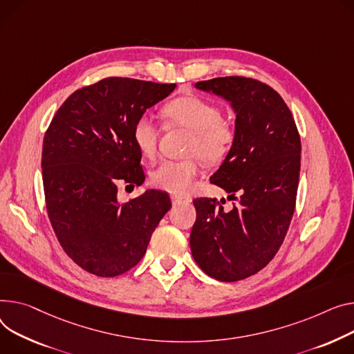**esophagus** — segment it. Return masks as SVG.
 Returning <instances> with one entry per match:
<instances>
[{
    "mask_svg": "<svg viewBox=\"0 0 354 354\" xmlns=\"http://www.w3.org/2000/svg\"><path fill=\"white\" fill-rule=\"evenodd\" d=\"M171 199H172V203H174L175 206H176V205H187V203H191V199H189V198H185V196L172 195Z\"/></svg>",
    "mask_w": 354,
    "mask_h": 354,
    "instance_id": "obj_1",
    "label": "esophagus"
}]
</instances>
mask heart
I'll return each mask as SVG.
<instances>
[{"instance_id": "b5f03b06", "label": "heart", "mask_w": 354, "mask_h": 354, "mask_svg": "<svg viewBox=\"0 0 354 354\" xmlns=\"http://www.w3.org/2000/svg\"><path fill=\"white\" fill-rule=\"evenodd\" d=\"M169 127L192 132L187 153L196 155L207 163L222 162L230 152L236 131L223 120L219 106L195 95L172 100L162 108ZM159 127L148 115H140L132 127V140L139 153L147 159L156 155ZM199 167L195 159L163 160L151 174V182L162 191L183 195L191 189Z\"/></svg>"}]
</instances>
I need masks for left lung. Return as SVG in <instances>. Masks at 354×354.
<instances>
[{"instance_id": "8db88e82", "label": "left lung", "mask_w": 354, "mask_h": 354, "mask_svg": "<svg viewBox=\"0 0 354 354\" xmlns=\"http://www.w3.org/2000/svg\"><path fill=\"white\" fill-rule=\"evenodd\" d=\"M195 86L230 102L236 138L210 176L233 207L225 210L209 198L194 201L191 250L206 274L236 281L262 270L283 243L296 205L300 136L285 101L261 81L223 77Z\"/></svg>"}]
</instances>
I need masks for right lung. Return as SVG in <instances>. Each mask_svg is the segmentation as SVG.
I'll list each match as a JSON object with an SVG mask.
<instances>
[{"mask_svg":"<svg viewBox=\"0 0 354 354\" xmlns=\"http://www.w3.org/2000/svg\"><path fill=\"white\" fill-rule=\"evenodd\" d=\"M176 88L111 77L84 86L61 105L45 132L42 182L46 210L65 253L84 270L113 277L147 252L168 194L149 189L118 202L121 183L142 185V155L132 140L140 115Z\"/></svg>","mask_w":354,"mask_h":354,"instance_id":"add662e5","label":"right lung"}]
</instances>
